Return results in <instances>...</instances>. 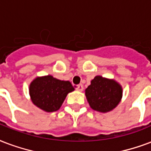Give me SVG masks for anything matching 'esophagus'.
Here are the masks:
<instances>
[{"label":"esophagus","mask_w":151,"mask_h":151,"mask_svg":"<svg viewBox=\"0 0 151 151\" xmlns=\"http://www.w3.org/2000/svg\"><path fill=\"white\" fill-rule=\"evenodd\" d=\"M83 89H84V87L82 85H78L76 86V90H78V91H83Z\"/></svg>","instance_id":"34e87169"}]
</instances>
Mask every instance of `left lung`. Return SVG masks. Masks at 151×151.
Segmentation results:
<instances>
[{"instance_id":"1","label":"left lung","mask_w":151,"mask_h":151,"mask_svg":"<svg viewBox=\"0 0 151 151\" xmlns=\"http://www.w3.org/2000/svg\"><path fill=\"white\" fill-rule=\"evenodd\" d=\"M86 96L91 109L100 113H108L121 102L122 87L113 79L96 76L86 89Z\"/></svg>"}]
</instances>
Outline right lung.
Returning a JSON list of instances; mask_svg holds the SVG:
<instances>
[{"label":"right lung","mask_w":151,"mask_h":151,"mask_svg":"<svg viewBox=\"0 0 151 151\" xmlns=\"http://www.w3.org/2000/svg\"><path fill=\"white\" fill-rule=\"evenodd\" d=\"M29 95L34 105L52 113L61 108L66 95L75 90L68 81H60L52 76H38L30 83Z\"/></svg>","instance_id":"add662e5"}]
</instances>
